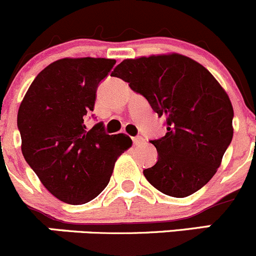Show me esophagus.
Returning a JSON list of instances; mask_svg holds the SVG:
<instances>
[{
    "label": "esophagus",
    "instance_id": "1",
    "mask_svg": "<svg viewBox=\"0 0 256 256\" xmlns=\"http://www.w3.org/2000/svg\"><path fill=\"white\" fill-rule=\"evenodd\" d=\"M144 143V139L142 136H134L133 138V144L134 146H142Z\"/></svg>",
    "mask_w": 256,
    "mask_h": 256
}]
</instances>
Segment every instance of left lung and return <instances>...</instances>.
<instances>
[{
    "label": "left lung",
    "mask_w": 256,
    "mask_h": 256,
    "mask_svg": "<svg viewBox=\"0 0 256 256\" xmlns=\"http://www.w3.org/2000/svg\"><path fill=\"white\" fill-rule=\"evenodd\" d=\"M148 100L166 133L149 140L158 160L144 169L146 180L174 198L203 188L220 166L232 139V102L200 63L178 53L124 60L112 72Z\"/></svg>",
    "instance_id": "8db88e82"
}]
</instances>
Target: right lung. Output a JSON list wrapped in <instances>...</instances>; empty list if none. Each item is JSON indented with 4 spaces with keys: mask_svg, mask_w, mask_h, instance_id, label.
Returning <instances> with one entry per match:
<instances>
[{
    "mask_svg": "<svg viewBox=\"0 0 256 256\" xmlns=\"http://www.w3.org/2000/svg\"><path fill=\"white\" fill-rule=\"evenodd\" d=\"M116 64L108 58H62L38 73L17 114L22 154L48 192L80 206L110 183L116 160L132 146L103 123L87 129L97 87Z\"/></svg>",
    "mask_w": 256,
    "mask_h": 256,
    "instance_id": "add662e5",
    "label": "right lung"
}]
</instances>
